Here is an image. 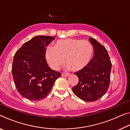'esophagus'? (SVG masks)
I'll use <instances>...</instances> for the list:
<instances>
[{
    "label": "esophagus",
    "instance_id": "esophagus-1",
    "mask_svg": "<svg viewBox=\"0 0 130 130\" xmlns=\"http://www.w3.org/2000/svg\"><path fill=\"white\" fill-rule=\"evenodd\" d=\"M61 75H62V76H63V77H68V76H70V74L67 73H62Z\"/></svg>",
    "mask_w": 130,
    "mask_h": 130
}]
</instances>
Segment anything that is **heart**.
<instances>
[{
    "label": "heart",
    "instance_id": "obj_1",
    "mask_svg": "<svg viewBox=\"0 0 130 130\" xmlns=\"http://www.w3.org/2000/svg\"><path fill=\"white\" fill-rule=\"evenodd\" d=\"M46 57L53 69H58L65 63L68 69L80 71L89 64L93 54V46L88 41L68 38L56 41L54 47L47 46Z\"/></svg>",
    "mask_w": 130,
    "mask_h": 130
}]
</instances>
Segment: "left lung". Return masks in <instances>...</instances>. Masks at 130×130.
Returning <instances> with one entry per match:
<instances>
[{"instance_id": "1", "label": "left lung", "mask_w": 130, "mask_h": 130, "mask_svg": "<svg viewBox=\"0 0 130 130\" xmlns=\"http://www.w3.org/2000/svg\"><path fill=\"white\" fill-rule=\"evenodd\" d=\"M89 40L94 48V57L86 67L74 73L78 83L72 89L80 99L91 102L102 98L108 91L112 63L104 46L93 38Z\"/></svg>"}]
</instances>
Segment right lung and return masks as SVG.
Returning <instances> with one entry per match:
<instances>
[{
	"label": "right lung",
	"mask_w": 130,
	"mask_h": 130,
	"mask_svg": "<svg viewBox=\"0 0 130 130\" xmlns=\"http://www.w3.org/2000/svg\"><path fill=\"white\" fill-rule=\"evenodd\" d=\"M55 37L39 36L26 42L15 53L12 73L15 85L23 98L32 101L43 99L51 91L60 72L49 67L46 48Z\"/></svg>",
	"instance_id": "1"
}]
</instances>
